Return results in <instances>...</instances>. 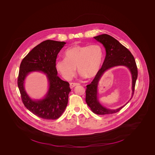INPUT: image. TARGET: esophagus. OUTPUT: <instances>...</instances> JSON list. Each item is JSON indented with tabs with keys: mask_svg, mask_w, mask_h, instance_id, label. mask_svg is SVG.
<instances>
[{
	"mask_svg": "<svg viewBox=\"0 0 155 155\" xmlns=\"http://www.w3.org/2000/svg\"><path fill=\"white\" fill-rule=\"evenodd\" d=\"M80 84L78 83H71L70 84V87H71V89L74 87L75 86H79Z\"/></svg>",
	"mask_w": 155,
	"mask_h": 155,
	"instance_id": "esophagus-1",
	"label": "esophagus"
}]
</instances>
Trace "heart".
I'll use <instances>...</instances> for the list:
<instances>
[{"mask_svg":"<svg viewBox=\"0 0 155 155\" xmlns=\"http://www.w3.org/2000/svg\"><path fill=\"white\" fill-rule=\"evenodd\" d=\"M64 54L65 58L57 60L56 68L67 80H71L75 75L76 66L82 76L94 78L103 63V48L98 44L75 45L67 49Z\"/></svg>","mask_w":155,"mask_h":155,"instance_id":"1","label":"heart"}]
</instances>
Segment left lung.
<instances>
[{
  "mask_svg": "<svg viewBox=\"0 0 155 155\" xmlns=\"http://www.w3.org/2000/svg\"><path fill=\"white\" fill-rule=\"evenodd\" d=\"M99 42H101L105 48L106 54L103 65L98 74L94 77L91 84L86 86V102L93 113L98 115L111 114L119 112L125 105L116 110H110L105 108L99 102L97 98V88L99 80L104 73L109 69L116 66H126L130 69L132 79V93L131 99L135 91L136 80L137 78V68L134 57L131 52L123 46L115 38L103 34L94 37Z\"/></svg>",
  "mask_w": 155,
  "mask_h": 155,
  "instance_id": "obj_1",
  "label": "left lung"
}]
</instances>
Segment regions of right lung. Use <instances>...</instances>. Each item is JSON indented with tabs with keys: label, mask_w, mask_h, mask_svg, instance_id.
I'll return each instance as SVG.
<instances>
[{
	"label": "right lung",
	"mask_w": 155,
	"mask_h": 155,
	"mask_svg": "<svg viewBox=\"0 0 155 155\" xmlns=\"http://www.w3.org/2000/svg\"><path fill=\"white\" fill-rule=\"evenodd\" d=\"M66 43L47 40L39 44L28 53L20 65L18 85L25 107L35 115L47 120H55L65 111L71 92L69 82L57 76L56 61L58 53ZM42 71L50 82L46 97L33 101L26 93L23 82L26 76L32 71Z\"/></svg>",
	"instance_id": "obj_1"
}]
</instances>
